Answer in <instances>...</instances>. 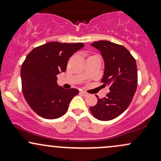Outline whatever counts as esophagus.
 <instances>
[{
	"instance_id": "obj_1",
	"label": "esophagus",
	"mask_w": 161,
	"mask_h": 161,
	"mask_svg": "<svg viewBox=\"0 0 161 161\" xmlns=\"http://www.w3.org/2000/svg\"><path fill=\"white\" fill-rule=\"evenodd\" d=\"M80 93L82 94V95H84V96H88L90 95L89 93H87V92H83V91H81L80 92Z\"/></svg>"
}]
</instances>
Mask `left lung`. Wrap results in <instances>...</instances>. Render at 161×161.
Wrapping results in <instances>:
<instances>
[{"label":"left lung","mask_w":161,"mask_h":161,"mask_svg":"<svg viewBox=\"0 0 161 161\" xmlns=\"http://www.w3.org/2000/svg\"><path fill=\"white\" fill-rule=\"evenodd\" d=\"M101 52L104 61L101 82L109 86L110 92L103 98L97 97L95 106L90 107L92 115L102 121L111 120L126 110L136 93L138 84L136 60L123 46L109 41L91 44Z\"/></svg>","instance_id":"1"}]
</instances>
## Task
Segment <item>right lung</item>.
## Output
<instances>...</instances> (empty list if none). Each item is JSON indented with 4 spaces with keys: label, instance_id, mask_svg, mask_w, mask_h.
<instances>
[{
    "label": "right lung",
    "instance_id": "right-lung-1",
    "mask_svg": "<svg viewBox=\"0 0 161 161\" xmlns=\"http://www.w3.org/2000/svg\"><path fill=\"white\" fill-rule=\"evenodd\" d=\"M83 47V43L51 42L27 55L21 67L22 88L28 104L38 115L49 119L60 117L78 95L75 88L59 86L57 75L66 71L69 57Z\"/></svg>",
    "mask_w": 161,
    "mask_h": 161
}]
</instances>
